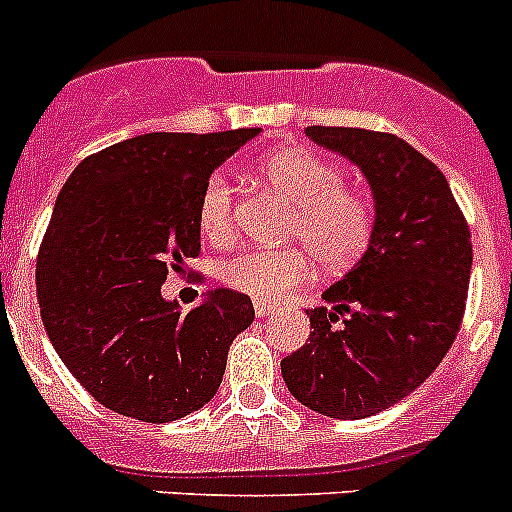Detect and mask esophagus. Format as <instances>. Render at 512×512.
Returning a JSON list of instances; mask_svg holds the SVG:
<instances>
[{"mask_svg": "<svg viewBox=\"0 0 512 512\" xmlns=\"http://www.w3.org/2000/svg\"><path fill=\"white\" fill-rule=\"evenodd\" d=\"M253 312H256V317L264 320V317H269V314L276 312V307H271V304H264V302H256L253 304Z\"/></svg>", "mask_w": 512, "mask_h": 512, "instance_id": "obj_1", "label": "esophagus"}]
</instances>
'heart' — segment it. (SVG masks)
Returning <instances> with one entry per match:
<instances>
[{
    "label": "heart",
    "mask_w": 512,
    "mask_h": 512,
    "mask_svg": "<svg viewBox=\"0 0 512 512\" xmlns=\"http://www.w3.org/2000/svg\"><path fill=\"white\" fill-rule=\"evenodd\" d=\"M261 177L294 205L287 241L299 246L259 248L225 259L218 274L225 287L259 302H279L312 279L314 261L322 271H345L368 248L375 210L358 187L342 185V170L309 149H279L261 162ZM233 185L225 175H210L198 205V225L208 241L233 236Z\"/></svg>",
    "instance_id": "1"
}]
</instances>
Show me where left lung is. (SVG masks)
Here are the masks:
<instances>
[{
  "mask_svg": "<svg viewBox=\"0 0 512 512\" xmlns=\"http://www.w3.org/2000/svg\"><path fill=\"white\" fill-rule=\"evenodd\" d=\"M368 180L375 225L363 259L307 309L304 348L281 360L292 396L330 419L391 409L429 378L462 325L470 228L437 164L383 131L307 126Z\"/></svg>",
  "mask_w": 512,
  "mask_h": 512,
  "instance_id": "obj_1",
  "label": "left lung"
}]
</instances>
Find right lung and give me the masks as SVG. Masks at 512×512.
Instances as JSON below:
<instances>
[{
	"label": "right lung",
	"instance_id": "add662e5",
	"mask_svg": "<svg viewBox=\"0 0 512 512\" xmlns=\"http://www.w3.org/2000/svg\"><path fill=\"white\" fill-rule=\"evenodd\" d=\"M259 131H152L83 159L60 190L37 253L42 325L106 409L167 424L218 391L251 299L213 289L182 312L162 284L198 256L205 182Z\"/></svg>",
	"mask_w": 512,
	"mask_h": 512
}]
</instances>
